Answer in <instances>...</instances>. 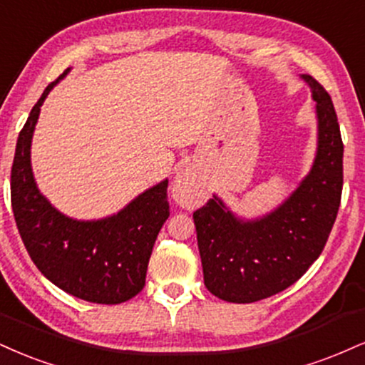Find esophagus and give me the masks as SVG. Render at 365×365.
Segmentation results:
<instances>
[{"mask_svg": "<svg viewBox=\"0 0 365 365\" xmlns=\"http://www.w3.org/2000/svg\"><path fill=\"white\" fill-rule=\"evenodd\" d=\"M202 195V187L197 180L188 173L178 175L173 185V197L180 202H197Z\"/></svg>", "mask_w": 365, "mask_h": 365, "instance_id": "34e87169", "label": "esophagus"}]
</instances>
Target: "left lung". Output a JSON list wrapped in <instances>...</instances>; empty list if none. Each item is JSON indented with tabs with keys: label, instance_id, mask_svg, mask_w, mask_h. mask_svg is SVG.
I'll list each match as a JSON object with an SVG mask.
<instances>
[{
	"label": "left lung",
	"instance_id": "obj_1",
	"mask_svg": "<svg viewBox=\"0 0 365 365\" xmlns=\"http://www.w3.org/2000/svg\"><path fill=\"white\" fill-rule=\"evenodd\" d=\"M316 102L318 148L309 173L277 209L240 219L214 195L194 212L204 284L219 299L255 302L296 280L323 252L344 185V143L328 91L302 74Z\"/></svg>",
	"mask_w": 365,
	"mask_h": 365
}]
</instances>
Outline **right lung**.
I'll use <instances>...</instances> for the list:
<instances>
[{
  "label": "right lung",
  "mask_w": 365,
  "mask_h": 365,
  "mask_svg": "<svg viewBox=\"0 0 365 365\" xmlns=\"http://www.w3.org/2000/svg\"><path fill=\"white\" fill-rule=\"evenodd\" d=\"M69 69L43 90L20 130L11 166V207L38 270L64 292L96 304H120L143 291L149 257L170 216L168 180L148 188L113 216L78 221L38 192L30 146L43 100Z\"/></svg>",
  "instance_id": "right-lung-1"
}]
</instances>
